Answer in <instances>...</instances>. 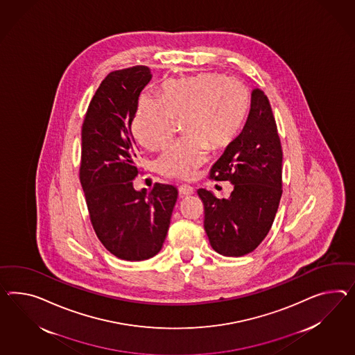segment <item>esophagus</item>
<instances>
[{"label": "esophagus", "mask_w": 355, "mask_h": 355, "mask_svg": "<svg viewBox=\"0 0 355 355\" xmlns=\"http://www.w3.org/2000/svg\"><path fill=\"white\" fill-rule=\"evenodd\" d=\"M179 191H180V194H182V196H191V194L194 193V189H193V187L188 185V184H182L179 187Z\"/></svg>", "instance_id": "1"}]
</instances>
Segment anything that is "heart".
Listing matches in <instances>:
<instances>
[{
    "instance_id": "1",
    "label": "heart",
    "mask_w": 355,
    "mask_h": 355,
    "mask_svg": "<svg viewBox=\"0 0 355 355\" xmlns=\"http://www.w3.org/2000/svg\"><path fill=\"white\" fill-rule=\"evenodd\" d=\"M251 105L245 83L227 74L202 72L171 78L161 87V99L143 95L137 103L132 132L146 149H157L171 137L175 119H182L185 137L164 146L157 157L158 173L189 179L207 155L209 146H229L243 128Z\"/></svg>"
}]
</instances>
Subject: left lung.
Wrapping results in <instances>:
<instances>
[{
    "instance_id": "8db88e82",
    "label": "left lung",
    "mask_w": 355,
    "mask_h": 355,
    "mask_svg": "<svg viewBox=\"0 0 355 355\" xmlns=\"http://www.w3.org/2000/svg\"><path fill=\"white\" fill-rule=\"evenodd\" d=\"M282 157L269 99L254 89L245 128L209 170V179L230 182L234 189L227 200L197 191L205 207L203 227L218 254H250L269 233L282 197Z\"/></svg>"
}]
</instances>
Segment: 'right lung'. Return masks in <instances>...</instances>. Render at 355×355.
Returning a JSON list of instances; mask_svg holds the SVG:
<instances>
[{"instance_id":"right-lung-1","label":"right lung","mask_w":355,"mask_h":355,"mask_svg":"<svg viewBox=\"0 0 355 355\" xmlns=\"http://www.w3.org/2000/svg\"><path fill=\"white\" fill-rule=\"evenodd\" d=\"M152 74L146 65L110 72L92 98L82 123L80 182L92 227L116 257L141 261L158 254L170 227L178 189L155 182L132 187L140 168L131 134L140 92Z\"/></svg>"}]
</instances>
